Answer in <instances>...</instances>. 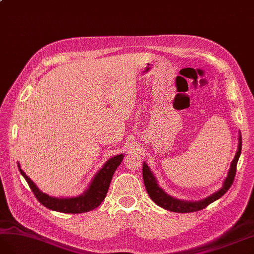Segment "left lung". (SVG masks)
Wrapping results in <instances>:
<instances>
[{
	"label": "left lung",
	"instance_id": "8db88e82",
	"mask_svg": "<svg viewBox=\"0 0 254 254\" xmlns=\"http://www.w3.org/2000/svg\"><path fill=\"white\" fill-rule=\"evenodd\" d=\"M238 140H240V143H238V150L236 152L234 159L231 163V168L229 170L227 179L224 180L222 187L218 191H216L215 193L209 195V197L200 201H193V202L183 201V200L173 198L168 193H166L164 190H162V188L157 184V181L153 173H152V171L150 170L149 166L146 163H143L142 165L143 182H144V186H146V190L150 195V198L153 200V202H155L158 206L175 213H191V212H198V211H201V209L205 208L207 205L213 203L214 201L221 198L222 195L229 190L231 185L233 184L235 173H236L237 162L242 152V136L241 135Z\"/></svg>",
	"mask_w": 254,
	"mask_h": 254
}]
</instances>
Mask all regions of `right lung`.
<instances>
[{
  "instance_id": "add662e5",
  "label": "right lung",
  "mask_w": 254,
  "mask_h": 254,
  "mask_svg": "<svg viewBox=\"0 0 254 254\" xmlns=\"http://www.w3.org/2000/svg\"><path fill=\"white\" fill-rule=\"evenodd\" d=\"M123 157H125V155L119 154L108 159L103 167L98 171L95 178H93L88 190L83 194L73 198H54L42 192L41 190H39V188L36 186L33 181L25 175V172L21 169L19 163L18 168L21 175L26 180V182L34 192L35 197L37 198V200L43 206L48 207L49 209H52V211L61 213L78 214L92 211V209H95L102 203V201L105 199L106 193L108 191V187H110L113 175L118 166L121 164Z\"/></svg>"
}]
</instances>
